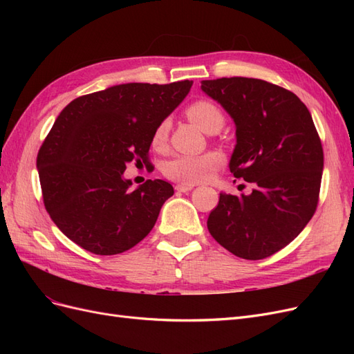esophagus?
<instances>
[{
  "label": "esophagus",
  "instance_id": "1",
  "mask_svg": "<svg viewBox=\"0 0 354 354\" xmlns=\"http://www.w3.org/2000/svg\"><path fill=\"white\" fill-rule=\"evenodd\" d=\"M192 189H194V186H187V185H177L176 186V190L181 192V194H186V192H190Z\"/></svg>",
  "mask_w": 354,
  "mask_h": 354
}]
</instances>
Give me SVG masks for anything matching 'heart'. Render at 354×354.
<instances>
[{
  "label": "heart",
  "instance_id": "heart-1",
  "mask_svg": "<svg viewBox=\"0 0 354 354\" xmlns=\"http://www.w3.org/2000/svg\"><path fill=\"white\" fill-rule=\"evenodd\" d=\"M189 120L205 133L218 131L224 124V115L217 104L209 100H196L186 109ZM169 130V121H160L152 134V146L162 149ZM223 162V158L217 152H207L201 155L180 153L168 159L162 167L165 177L174 180L180 185L194 186L207 180Z\"/></svg>",
  "mask_w": 354,
  "mask_h": 354
}]
</instances>
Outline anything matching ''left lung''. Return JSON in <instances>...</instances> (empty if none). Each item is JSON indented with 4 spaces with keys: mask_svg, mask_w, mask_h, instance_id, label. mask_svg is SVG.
<instances>
[{
    "mask_svg": "<svg viewBox=\"0 0 354 354\" xmlns=\"http://www.w3.org/2000/svg\"><path fill=\"white\" fill-rule=\"evenodd\" d=\"M236 127L229 168L254 185L250 195L220 194L207 226L221 246L263 260L292 242L317 207L324 151L306 104L279 85L255 78L202 81Z\"/></svg>",
    "mask_w": 354,
    "mask_h": 354,
    "instance_id": "obj_1",
    "label": "left lung"
}]
</instances>
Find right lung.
I'll return each instance as SVG.
<instances>
[{
	"mask_svg": "<svg viewBox=\"0 0 354 354\" xmlns=\"http://www.w3.org/2000/svg\"><path fill=\"white\" fill-rule=\"evenodd\" d=\"M192 81L128 82L72 100L42 143L37 168L51 220L81 248L115 255L145 239L174 189L147 180L131 190L130 162H147L152 134Z\"/></svg>",
	"mask_w": 354,
	"mask_h": 354,
	"instance_id": "add662e5",
	"label": "right lung"
}]
</instances>
